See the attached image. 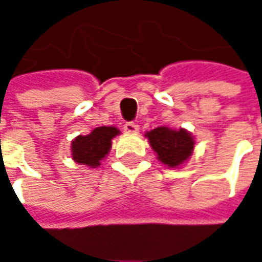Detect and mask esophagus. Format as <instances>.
Here are the masks:
<instances>
[{
    "instance_id": "1",
    "label": "esophagus",
    "mask_w": 262,
    "mask_h": 262,
    "mask_svg": "<svg viewBox=\"0 0 262 262\" xmlns=\"http://www.w3.org/2000/svg\"><path fill=\"white\" fill-rule=\"evenodd\" d=\"M138 129H140V126H138L136 122H125L124 125V131L125 133H129V134H134V133H137Z\"/></svg>"
}]
</instances>
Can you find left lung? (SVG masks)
I'll return each instance as SVG.
<instances>
[{"mask_svg":"<svg viewBox=\"0 0 262 262\" xmlns=\"http://www.w3.org/2000/svg\"><path fill=\"white\" fill-rule=\"evenodd\" d=\"M150 146L156 151L158 159L162 164L176 168L189 159L193 151L194 140L186 129H169L166 126H159L146 134Z\"/></svg>","mask_w":262,"mask_h":262,"instance_id":"left-lung-1","label":"left lung"}]
</instances>
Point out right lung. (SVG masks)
<instances>
[{"label": "right lung", "instance_id": "obj_1", "mask_svg": "<svg viewBox=\"0 0 262 262\" xmlns=\"http://www.w3.org/2000/svg\"><path fill=\"white\" fill-rule=\"evenodd\" d=\"M119 131L115 126H98L88 136H79L72 141V158L78 164L96 168L109 153L112 138Z\"/></svg>", "mask_w": 262, "mask_h": 262}]
</instances>
